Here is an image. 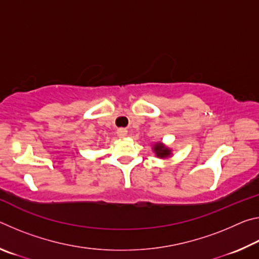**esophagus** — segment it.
<instances>
[{
    "label": "esophagus",
    "instance_id": "34e87169",
    "mask_svg": "<svg viewBox=\"0 0 259 259\" xmlns=\"http://www.w3.org/2000/svg\"><path fill=\"white\" fill-rule=\"evenodd\" d=\"M116 134H117V136H119L120 138H124L125 136L128 135V131H126V129H124V128H120V129H117Z\"/></svg>",
    "mask_w": 259,
    "mask_h": 259
}]
</instances>
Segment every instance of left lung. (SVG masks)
<instances>
[{"label":"left lung","instance_id":"1","mask_svg":"<svg viewBox=\"0 0 259 259\" xmlns=\"http://www.w3.org/2000/svg\"><path fill=\"white\" fill-rule=\"evenodd\" d=\"M154 151L156 153V155L160 157H165L170 154V151L168 148H165L163 145H161V144H156L154 146Z\"/></svg>","mask_w":259,"mask_h":259}]
</instances>
